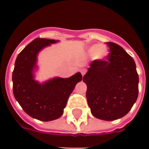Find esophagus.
<instances>
[{"mask_svg":"<svg viewBox=\"0 0 149 149\" xmlns=\"http://www.w3.org/2000/svg\"><path fill=\"white\" fill-rule=\"evenodd\" d=\"M86 69H84V68H83V69H81V74H82L83 76L84 75V74H86Z\"/></svg>","mask_w":149,"mask_h":149,"instance_id":"34e87169","label":"esophagus"}]
</instances>
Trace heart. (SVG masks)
<instances>
[{"label": "heart", "instance_id": "obj_1", "mask_svg": "<svg viewBox=\"0 0 149 149\" xmlns=\"http://www.w3.org/2000/svg\"><path fill=\"white\" fill-rule=\"evenodd\" d=\"M87 53L93 55V58L95 61L103 62L108 57L110 50L105 45H93L88 48Z\"/></svg>", "mask_w": 149, "mask_h": 149}]
</instances>
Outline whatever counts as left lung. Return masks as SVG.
Instances as JSON below:
<instances>
[{
  "label": "left lung",
  "instance_id": "obj_1",
  "mask_svg": "<svg viewBox=\"0 0 149 149\" xmlns=\"http://www.w3.org/2000/svg\"><path fill=\"white\" fill-rule=\"evenodd\" d=\"M107 60L93 61L83 81L91 113L97 119L113 121L125 116L138 97L139 76L134 59L119 45L107 42Z\"/></svg>",
  "mask_w": 149,
  "mask_h": 149
}]
</instances>
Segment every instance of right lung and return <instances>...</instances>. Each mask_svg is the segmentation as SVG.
<instances>
[{"label":"right lung","instance_id":"right-lung-1","mask_svg":"<svg viewBox=\"0 0 149 149\" xmlns=\"http://www.w3.org/2000/svg\"><path fill=\"white\" fill-rule=\"evenodd\" d=\"M59 40L34 39L17 56L13 72V94L26 113L43 122L59 119L76 84L82 81L80 72L68 78L56 77L42 83L36 81L37 56L46 47Z\"/></svg>","mask_w":149,"mask_h":149}]
</instances>
